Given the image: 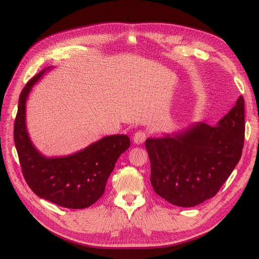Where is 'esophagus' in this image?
Returning <instances> with one entry per match:
<instances>
[{
	"mask_svg": "<svg viewBox=\"0 0 259 259\" xmlns=\"http://www.w3.org/2000/svg\"><path fill=\"white\" fill-rule=\"evenodd\" d=\"M147 133L145 131H138V132H136V133L134 134V143H136V144H142L143 142H145V140H146L147 138Z\"/></svg>",
	"mask_w": 259,
	"mask_h": 259,
	"instance_id": "1",
	"label": "esophagus"
}]
</instances>
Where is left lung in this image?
Returning <instances> with one entry per match:
<instances>
[{"label": "left lung", "instance_id": "obj_1", "mask_svg": "<svg viewBox=\"0 0 259 259\" xmlns=\"http://www.w3.org/2000/svg\"><path fill=\"white\" fill-rule=\"evenodd\" d=\"M245 137L244 98L215 126L192 125L184 133L148 138L150 182L171 204L190 207L213 198L241 159Z\"/></svg>", "mask_w": 259, "mask_h": 259}]
</instances>
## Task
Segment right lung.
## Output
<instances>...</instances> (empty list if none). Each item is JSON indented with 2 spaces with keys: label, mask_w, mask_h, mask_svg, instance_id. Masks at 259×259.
Returning <instances> with one entry per match:
<instances>
[{
  "label": "right lung",
  "mask_w": 259,
  "mask_h": 259,
  "mask_svg": "<svg viewBox=\"0 0 259 259\" xmlns=\"http://www.w3.org/2000/svg\"><path fill=\"white\" fill-rule=\"evenodd\" d=\"M46 70L31 78L21 92L14 122V143L25 181L35 194L68 209H84L102 197L117 158L131 142L111 135L67 157L46 158L31 144L25 125V104L31 87Z\"/></svg>",
  "instance_id": "obj_1"
}]
</instances>
